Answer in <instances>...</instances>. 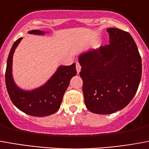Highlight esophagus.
<instances>
[{"instance_id":"obj_1","label":"esophagus","mask_w":149,"mask_h":149,"mask_svg":"<svg viewBox=\"0 0 149 149\" xmlns=\"http://www.w3.org/2000/svg\"><path fill=\"white\" fill-rule=\"evenodd\" d=\"M76 69H77V73H79L80 72V69H81V66H80V63L77 61L76 62Z\"/></svg>"}]
</instances>
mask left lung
Here are the masks:
<instances>
[{"label":"left lung","instance_id":"left-lung-1","mask_svg":"<svg viewBox=\"0 0 149 149\" xmlns=\"http://www.w3.org/2000/svg\"><path fill=\"white\" fill-rule=\"evenodd\" d=\"M110 44L79 56L86 107L92 113L110 114L122 110L136 94L142 65L130 33L108 28Z\"/></svg>","mask_w":149,"mask_h":149}]
</instances>
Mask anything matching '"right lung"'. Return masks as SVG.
<instances>
[{"mask_svg":"<svg viewBox=\"0 0 149 149\" xmlns=\"http://www.w3.org/2000/svg\"><path fill=\"white\" fill-rule=\"evenodd\" d=\"M29 34L42 35L45 31L32 30ZM23 38L14 42L10 50L5 72V84L8 93L16 107L31 116L44 117L54 114L59 110L63 95L72 77L77 74L76 64L60 65L46 84L31 91H25L16 85L13 77V58L15 49Z\"/></svg>","mask_w":149,"mask_h":149,"instance_id":"1","label":"right lung"}]
</instances>
